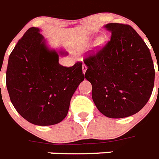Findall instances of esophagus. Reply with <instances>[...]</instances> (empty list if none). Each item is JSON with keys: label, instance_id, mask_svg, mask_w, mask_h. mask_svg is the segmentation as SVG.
Segmentation results:
<instances>
[{"label": "esophagus", "instance_id": "esophagus-1", "mask_svg": "<svg viewBox=\"0 0 159 159\" xmlns=\"http://www.w3.org/2000/svg\"><path fill=\"white\" fill-rule=\"evenodd\" d=\"M87 68H88L87 66L84 65V64L82 66V70H83V73H84V74H85V72H86V70H87Z\"/></svg>", "mask_w": 159, "mask_h": 159}]
</instances>
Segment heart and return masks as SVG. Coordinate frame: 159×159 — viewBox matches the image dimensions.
<instances>
[{
    "mask_svg": "<svg viewBox=\"0 0 159 159\" xmlns=\"http://www.w3.org/2000/svg\"><path fill=\"white\" fill-rule=\"evenodd\" d=\"M103 43H104V40H103V38H99V39H98L97 40V41H96V46L98 47H100L102 46V44H103Z\"/></svg>",
    "mask_w": 159,
    "mask_h": 159,
    "instance_id": "b5f03b06",
    "label": "heart"
}]
</instances>
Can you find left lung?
<instances>
[{
  "instance_id": "obj_1",
  "label": "left lung",
  "mask_w": 159,
  "mask_h": 159,
  "mask_svg": "<svg viewBox=\"0 0 159 159\" xmlns=\"http://www.w3.org/2000/svg\"><path fill=\"white\" fill-rule=\"evenodd\" d=\"M111 40L84 59V76L91 83L92 98L98 111L111 119H121L141 111L154 84V67L149 48L129 25L108 23Z\"/></svg>"
}]
</instances>
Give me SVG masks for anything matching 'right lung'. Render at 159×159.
<instances>
[{
  "instance_id": "1",
  "label": "right lung",
  "mask_w": 159,
  "mask_h": 159,
  "mask_svg": "<svg viewBox=\"0 0 159 159\" xmlns=\"http://www.w3.org/2000/svg\"><path fill=\"white\" fill-rule=\"evenodd\" d=\"M38 27H31L10 53L6 87L19 115L31 124L49 126L67 115L72 96L84 80L82 63L71 67L59 64L68 53L50 48Z\"/></svg>"
}]
</instances>
